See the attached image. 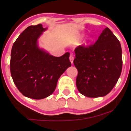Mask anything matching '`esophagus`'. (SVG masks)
I'll return each instance as SVG.
<instances>
[{
	"label": "esophagus",
	"instance_id": "34e87169",
	"mask_svg": "<svg viewBox=\"0 0 131 131\" xmlns=\"http://www.w3.org/2000/svg\"><path fill=\"white\" fill-rule=\"evenodd\" d=\"M70 60L71 63V64L73 63V60H74V57H73V55L72 54H71L70 56Z\"/></svg>",
	"mask_w": 131,
	"mask_h": 131
}]
</instances>
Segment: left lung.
Returning a JSON list of instances; mask_svg holds the SVG:
<instances>
[{
  "mask_svg": "<svg viewBox=\"0 0 131 131\" xmlns=\"http://www.w3.org/2000/svg\"><path fill=\"white\" fill-rule=\"evenodd\" d=\"M74 66L78 71L76 86L88 97H103L113 89L122 70L121 43L108 28L89 46L75 49Z\"/></svg>",
  "mask_w": 131,
  "mask_h": 131,
  "instance_id": "obj_1",
  "label": "left lung"
}]
</instances>
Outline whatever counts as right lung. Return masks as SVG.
Instances as JSON below:
<instances>
[{"mask_svg": "<svg viewBox=\"0 0 131 131\" xmlns=\"http://www.w3.org/2000/svg\"><path fill=\"white\" fill-rule=\"evenodd\" d=\"M47 28L29 26L12 46L10 72L16 88L25 97L42 99L55 91L61 75L71 67L70 53L54 57L40 49L38 39Z\"/></svg>", "mask_w": 131, "mask_h": 131, "instance_id": "1", "label": "right lung"}]
</instances>
